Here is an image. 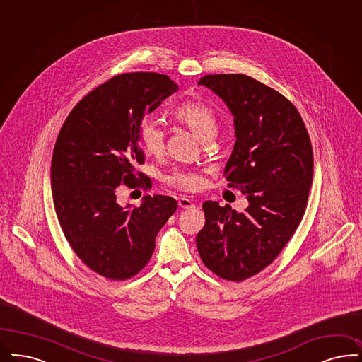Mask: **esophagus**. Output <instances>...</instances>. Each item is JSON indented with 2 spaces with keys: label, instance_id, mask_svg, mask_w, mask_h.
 Returning a JSON list of instances; mask_svg holds the SVG:
<instances>
[{
  "label": "esophagus",
  "instance_id": "1",
  "mask_svg": "<svg viewBox=\"0 0 362 362\" xmlns=\"http://www.w3.org/2000/svg\"><path fill=\"white\" fill-rule=\"evenodd\" d=\"M178 205H180L182 209H189V208H193V206H194L193 201L190 200V199H187V197H180Z\"/></svg>",
  "mask_w": 362,
  "mask_h": 362
}]
</instances>
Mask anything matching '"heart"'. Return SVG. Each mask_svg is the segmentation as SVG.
I'll list each match as a JSON object with an SVG mask.
<instances>
[{"label":"heart","mask_w":362,"mask_h":362,"mask_svg":"<svg viewBox=\"0 0 362 362\" xmlns=\"http://www.w3.org/2000/svg\"><path fill=\"white\" fill-rule=\"evenodd\" d=\"M172 119L185 126L202 141H208L217 130V118L214 108L201 99H190L181 103L172 112ZM139 142L144 150L150 156H161L165 150V134L156 122L146 121L139 130ZM170 187L196 192L204 184V177L200 170L194 169H177L166 177Z\"/></svg>","instance_id":"heart-1"}]
</instances>
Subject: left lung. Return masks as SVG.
<instances>
[{
  "label": "left lung",
  "mask_w": 362,
  "mask_h": 362,
  "mask_svg": "<svg viewBox=\"0 0 362 362\" xmlns=\"http://www.w3.org/2000/svg\"><path fill=\"white\" fill-rule=\"evenodd\" d=\"M199 84L235 117L236 142L224 175L250 205L238 214L205 201L197 250L217 276L243 281L269 266L299 226L313 182V148L300 114L276 90L243 74L205 75Z\"/></svg>",
  "instance_id": "8db88e82"
}]
</instances>
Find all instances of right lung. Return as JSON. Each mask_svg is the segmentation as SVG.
Masks as SVG:
<instances>
[{
	"instance_id": "1",
	"label": "right lung",
	"mask_w": 362,
	"mask_h": 362,
	"mask_svg": "<svg viewBox=\"0 0 362 362\" xmlns=\"http://www.w3.org/2000/svg\"><path fill=\"white\" fill-rule=\"evenodd\" d=\"M178 90L168 75L129 72L111 78L72 108L54 144V211L74 252L94 272L126 281L148 264L156 238L177 209L169 196H145L135 208L117 202L119 185L151 187L135 166L144 118Z\"/></svg>"
}]
</instances>
